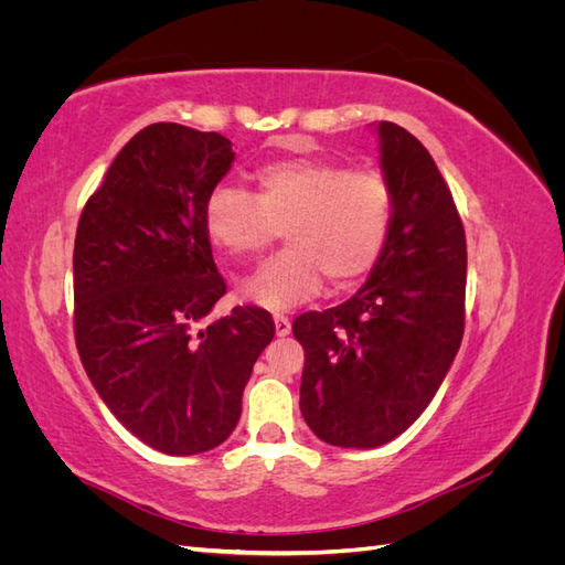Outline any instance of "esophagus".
I'll return each instance as SVG.
<instances>
[{
	"label": "esophagus",
	"instance_id": "1",
	"mask_svg": "<svg viewBox=\"0 0 565 565\" xmlns=\"http://www.w3.org/2000/svg\"><path fill=\"white\" fill-rule=\"evenodd\" d=\"M273 320H276V334H278V337H287L289 330H292V322H289L287 316H280V313H278Z\"/></svg>",
	"mask_w": 565,
	"mask_h": 565
}]
</instances>
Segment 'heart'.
Returning a JSON list of instances; mask_svg holds the SVG:
<instances>
[{"mask_svg": "<svg viewBox=\"0 0 565 565\" xmlns=\"http://www.w3.org/2000/svg\"><path fill=\"white\" fill-rule=\"evenodd\" d=\"M254 195L216 185L202 224L228 259H252L285 231L287 249L256 268L245 295L268 311L361 282L380 262L393 224V188L382 172L320 158H289L256 169Z\"/></svg>", "mask_w": 565, "mask_h": 565, "instance_id": "b5f03b06", "label": "heart"}]
</instances>
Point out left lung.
<instances>
[{"label":"left lung","instance_id":"8db88e82","mask_svg":"<svg viewBox=\"0 0 565 565\" xmlns=\"http://www.w3.org/2000/svg\"><path fill=\"white\" fill-rule=\"evenodd\" d=\"M393 224L367 282L292 322L303 347L301 415L339 448L401 436L455 361L465 334L467 237L446 179L407 129L380 122Z\"/></svg>","mask_w":565,"mask_h":565}]
</instances>
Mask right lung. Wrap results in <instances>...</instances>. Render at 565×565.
I'll return each mask as SVG.
<instances>
[{"mask_svg":"<svg viewBox=\"0 0 565 565\" xmlns=\"http://www.w3.org/2000/svg\"><path fill=\"white\" fill-rule=\"evenodd\" d=\"M235 152L226 136L158 122L131 136L87 200L73 254L75 344L98 396L164 455L224 443L276 322L226 295L202 224Z\"/></svg>","mask_w":565,"mask_h":565,"instance_id":"add662e5","label":"right lung"}]
</instances>
